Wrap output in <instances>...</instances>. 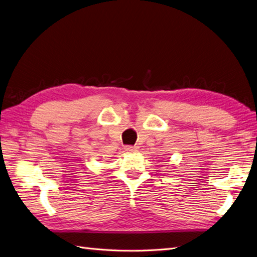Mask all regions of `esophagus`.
Listing matches in <instances>:
<instances>
[{
  "label": "esophagus",
  "instance_id": "esophagus-1",
  "mask_svg": "<svg viewBox=\"0 0 257 257\" xmlns=\"http://www.w3.org/2000/svg\"><path fill=\"white\" fill-rule=\"evenodd\" d=\"M124 149H125V152L133 153V152H136V150L139 149V147H137V146H132V145H127V146L124 147Z\"/></svg>",
  "mask_w": 257,
  "mask_h": 257
}]
</instances>
